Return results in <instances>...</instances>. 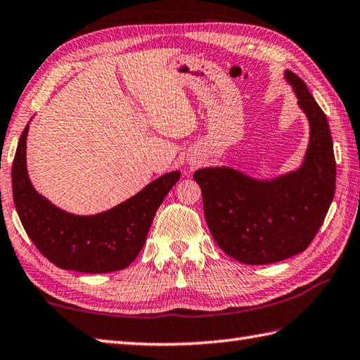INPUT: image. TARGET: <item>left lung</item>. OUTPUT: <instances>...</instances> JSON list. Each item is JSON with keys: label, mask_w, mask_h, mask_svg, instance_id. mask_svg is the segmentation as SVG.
I'll return each instance as SVG.
<instances>
[{"label": "left lung", "mask_w": 360, "mask_h": 360, "mask_svg": "<svg viewBox=\"0 0 360 360\" xmlns=\"http://www.w3.org/2000/svg\"><path fill=\"white\" fill-rule=\"evenodd\" d=\"M284 75L311 128L301 167L270 181L231 167L193 173L214 240L228 256L248 265L274 264L304 251L334 200L335 158L326 115L304 81L288 70Z\"/></svg>", "instance_id": "left-lung-1"}]
</instances>
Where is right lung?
Instances as JSON below:
<instances>
[{"mask_svg":"<svg viewBox=\"0 0 360 360\" xmlns=\"http://www.w3.org/2000/svg\"><path fill=\"white\" fill-rule=\"evenodd\" d=\"M26 124L12 164V192L26 234L49 262L63 270L110 273L132 264L179 172L154 179L137 195L95 215H75L54 206L31 184L26 168Z\"/></svg>","mask_w":360,"mask_h":360,"instance_id":"1","label":"right lung"}]
</instances>
